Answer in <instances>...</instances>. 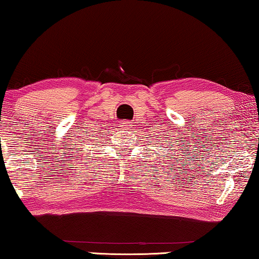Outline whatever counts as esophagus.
Returning <instances> with one entry per match:
<instances>
[{"label": "esophagus", "mask_w": 259, "mask_h": 259, "mask_svg": "<svg viewBox=\"0 0 259 259\" xmlns=\"http://www.w3.org/2000/svg\"><path fill=\"white\" fill-rule=\"evenodd\" d=\"M122 126H123V129H124V130H130L131 126H133V123L129 122V121L123 122V123H122Z\"/></svg>", "instance_id": "1"}]
</instances>
